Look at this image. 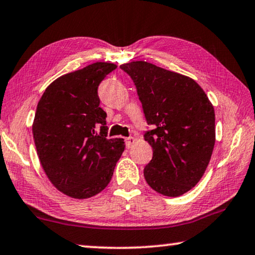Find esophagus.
I'll return each mask as SVG.
<instances>
[{
  "instance_id": "1",
  "label": "esophagus",
  "mask_w": 255,
  "mask_h": 255,
  "mask_svg": "<svg viewBox=\"0 0 255 255\" xmlns=\"http://www.w3.org/2000/svg\"><path fill=\"white\" fill-rule=\"evenodd\" d=\"M125 143H127L128 148H130V147L134 143V138H133V136H128V138L125 139Z\"/></svg>"
}]
</instances>
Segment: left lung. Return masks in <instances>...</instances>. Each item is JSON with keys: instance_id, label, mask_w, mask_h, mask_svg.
Returning <instances> with one entry per match:
<instances>
[{"instance_id": "1", "label": "left lung", "mask_w": 255, "mask_h": 255, "mask_svg": "<svg viewBox=\"0 0 255 255\" xmlns=\"http://www.w3.org/2000/svg\"><path fill=\"white\" fill-rule=\"evenodd\" d=\"M136 87L153 130L143 138L153 157L143 169L157 193L179 197L197 185L215 145V112L204 90L190 77L145 61L121 65Z\"/></svg>"}]
</instances>
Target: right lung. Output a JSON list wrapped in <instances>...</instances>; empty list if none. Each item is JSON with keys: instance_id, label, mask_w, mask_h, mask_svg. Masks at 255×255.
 <instances>
[{"instance_id": "add662e5", "label": "right lung", "mask_w": 255, "mask_h": 255, "mask_svg": "<svg viewBox=\"0 0 255 255\" xmlns=\"http://www.w3.org/2000/svg\"><path fill=\"white\" fill-rule=\"evenodd\" d=\"M117 68L107 62L58 77L43 92L32 125L43 171L58 191L75 199L100 193L124 152V139L107 138V114L98 87Z\"/></svg>"}]
</instances>
